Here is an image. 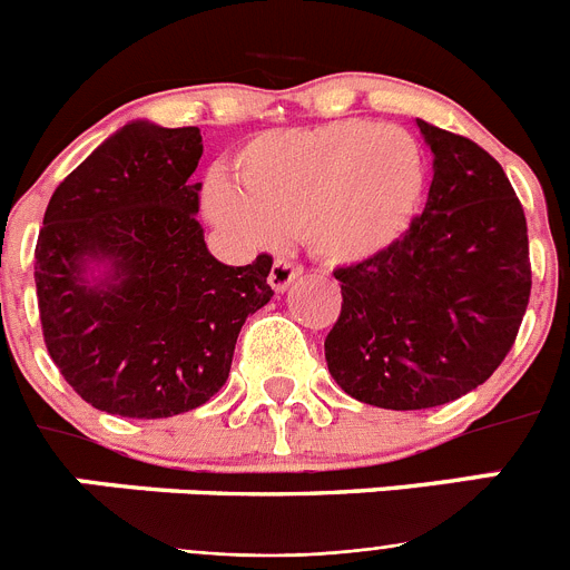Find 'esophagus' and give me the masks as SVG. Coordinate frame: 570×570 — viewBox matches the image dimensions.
Here are the masks:
<instances>
[{
    "mask_svg": "<svg viewBox=\"0 0 570 570\" xmlns=\"http://www.w3.org/2000/svg\"><path fill=\"white\" fill-rule=\"evenodd\" d=\"M299 274H302L299 262H291V259H285V256H279V259L274 262V268H271V274H268L271 288H274V291H285Z\"/></svg>",
    "mask_w": 570,
    "mask_h": 570,
    "instance_id": "esophagus-1",
    "label": "esophagus"
}]
</instances>
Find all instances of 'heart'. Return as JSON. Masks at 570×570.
<instances>
[{"mask_svg":"<svg viewBox=\"0 0 570 570\" xmlns=\"http://www.w3.org/2000/svg\"><path fill=\"white\" fill-rule=\"evenodd\" d=\"M236 188L205 185L210 219L254 242L302 230L308 248L334 265L385 250L407 228L425 188L414 136L367 119L271 130L234 159Z\"/></svg>","mask_w":570,"mask_h":570,"instance_id":"1","label":"heart"}]
</instances>
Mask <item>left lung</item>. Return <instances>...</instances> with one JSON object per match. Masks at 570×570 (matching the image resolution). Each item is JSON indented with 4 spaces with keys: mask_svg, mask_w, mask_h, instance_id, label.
Masks as SVG:
<instances>
[{
    "mask_svg": "<svg viewBox=\"0 0 570 570\" xmlns=\"http://www.w3.org/2000/svg\"><path fill=\"white\" fill-rule=\"evenodd\" d=\"M434 154L428 203L405 234L334 276L325 336L336 385L365 405L420 411L460 400L502 365L531 296L525 210L502 165L422 122Z\"/></svg>",
    "mask_w": 570,
    "mask_h": 570,
    "instance_id": "1",
    "label": "left lung"
}]
</instances>
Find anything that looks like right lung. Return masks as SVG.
<instances>
[{"instance_id": "obj_1", "label": "right lung", "mask_w": 570, "mask_h": 570, "mask_svg": "<svg viewBox=\"0 0 570 570\" xmlns=\"http://www.w3.org/2000/svg\"><path fill=\"white\" fill-rule=\"evenodd\" d=\"M199 128L130 122L65 176L37 239L45 347L88 405L163 420L225 385L236 336L268 305L274 256L225 265L205 245ZM90 258L109 276L83 279Z\"/></svg>"}]
</instances>
